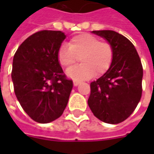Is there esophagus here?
Wrapping results in <instances>:
<instances>
[{
	"label": "esophagus",
	"mask_w": 154,
	"mask_h": 154,
	"mask_svg": "<svg viewBox=\"0 0 154 154\" xmlns=\"http://www.w3.org/2000/svg\"><path fill=\"white\" fill-rule=\"evenodd\" d=\"M73 82H74V86H78V85H79V84H80V80H74V81H73Z\"/></svg>",
	"instance_id": "esophagus-1"
}]
</instances>
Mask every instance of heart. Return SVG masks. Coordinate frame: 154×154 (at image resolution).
Wrapping results in <instances>:
<instances>
[{"label":"heart","mask_w":154,"mask_h":154,"mask_svg":"<svg viewBox=\"0 0 154 154\" xmlns=\"http://www.w3.org/2000/svg\"><path fill=\"white\" fill-rule=\"evenodd\" d=\"M68 46L62 45L56 53V58L62 68H69L78 61L79 66L68 69V77L75 80H86L95 73L101 75L112 65L114 50L110 43L103 41L88 33H81L71 38Z\"/></svg>","instance_id":"obj_1"}]
</instances>
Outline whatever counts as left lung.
Returning <instances> with one entry per match:
<instances>
[{
	"label": "left lung",
	"mask_w": 154,
	"mask_h": 154,
	"mask_svg": "<svg viewBox=\"0 0 154 154\" xmlns=\"http://www.w3.org/2000/svg\"><path fill=\"white\" fill-rule=\"evenodd\" d=\"M111 44L114 59L109 69L91 83L88 105L100 121L116 124L133 113L142 94L143 68L134 45L114 31H92Z\"/></svg>",
	"instance_id": "1"
}]
</instances>
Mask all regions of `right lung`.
Instances as JSON below:
<instances>
[{"label": "right lung", "instance_id": "1", "mask_svg": "<svg viewBox=\"0 0 154 154\" xmlns=\"http://www.w3.org/2000/svg\"><path fill=\"white\" fill-rule=\"evenodd\" d=\"M65 38L60 31H40L27 38L14 56L11 75L15 95L27 115L39 123L62 115L73 88V80L56 58Z\"/></svg>", "mask_w": 154, "mask_h": 154}]
</instances>
